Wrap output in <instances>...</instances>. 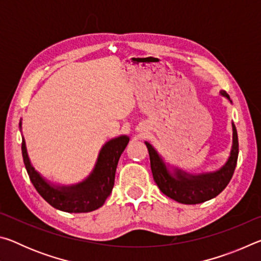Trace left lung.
Returning a JSON list of instances; mask_svg holds the SVG:
<instances>
[{"instance_id": "obj_1", "label": "left lung", "mask_w": 261, "mask_h": 261, "mask_svg": "<svg viewBox=\"0 0 261 261\" xmlns=\"http://www.w3.org/2000/svg\"><path fill=\"white\" fill-rule=\"evenodd\" d=\"M220 94L226 96L231 102L226 91H221ZM145 144L147 146L149 160H151L153 178L159 189L167 197L180 202V204L196 205L218 196L230 182L237 165L238 136L233 123L230 156H229L226 165L220 168L219 170L213 171V173L192 175L185 173L178 168H175L171 173L152 145L147 141H145Z\"/></svg>"}]
</instances>
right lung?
I'll return each mask as SVG.
<instances>
[{
	"label": "right lung",
	"instance_id": "add662e5",
	"mask_svg": "<svg viewBox=\"0 0 261 261\" xmlns=\"http://www.w3.org/2000/svg\"><path fill=\"white\" fill-rule=\"evenodd\" d=\"M19 126L21 127V122H19ZM129 140V137L121 136L107 141L101 148L90 176L83 182L69 187L51 184L34 169L31 165L24 139L21 141V154L31 182L48 204L68 213H87L102 206L112 193L117 163Z\"/></svg>",
	"mask_w": 261,
	"mask_h": 261
}]
</instances>
